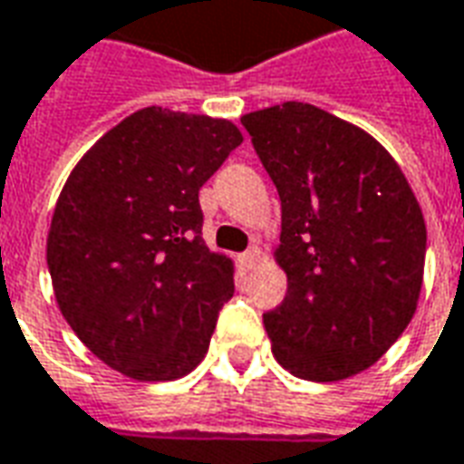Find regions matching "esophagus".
<instances>
[{
  "label": "esophagus",
  "mask_w": 464,
  "mask_h": 464,
  "mask_svg": "<svg viewBox=\"0 0 464 464\" xmlns=\"http://www.w3.org/2000/svg\"><path fill=\"white\" fill-rule=\"evenodd\" d=\"M239 262H242V267H245V269H252L259 262V249L249 247L245 255H239Z\"/></svg>",
  "instance_id": "esophagus-1"
}]
</instances>
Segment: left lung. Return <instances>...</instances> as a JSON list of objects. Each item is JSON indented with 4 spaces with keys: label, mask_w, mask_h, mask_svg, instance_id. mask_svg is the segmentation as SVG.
<instances>
[{
    "label": "left lung",
    "mask_w": 464,
    "mask_h": 464,
    "mask_svg": "<svg viewBox=\"0 0 464 464\" xmlns=\"http://www.w3.org/2000/svg\"><path fill=\"white\" fill-rule=\"evenodd\" d=\"M282 202L275 249L287 295L265 312L295 377L337 382L372 367L415 314L427 229L400 164L374 137L304 102L242 117Z\"/></svg>",
    "instance_id": "8db88e82"
}]
</instances>
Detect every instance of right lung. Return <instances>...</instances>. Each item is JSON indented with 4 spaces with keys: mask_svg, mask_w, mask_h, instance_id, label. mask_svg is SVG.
<instances>
[{
    "mask_svg": "<svg viewBox=\"0 0 464 464\" xmlns=\"http://www.w3.org/2000/svg\"><path fill=\"white\" fill-rule=\"evenodd\" d=\"M242 144L229 120L144 107L69 174L52 215L47 265L82 343L140 382L202 362L235 265L202 239L199 187Z\"/></svg>",
    "mask_w": 464,
    "mask_h": 464,
    "instance_id": "add662e5",
    "label": "right lung"
}]
</instances>
